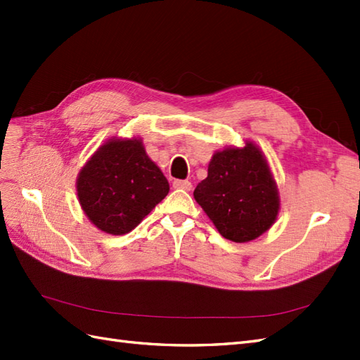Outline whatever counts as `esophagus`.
<instances>
[{
	"mask_svg": "<svg viewBox=\"0 0 360 360\" xmlns=\"http://www.w3.org/2000/svg\"><path fill=\"white\" fill-rule=\"evenodd\" d=\"M173 187H174V188H179V190H186V192H190V190H192V182H190V181L176 179V181L173 182Z\"/></svg>",
	"mask_w": 360,
	"mask_h": 360,
	"instance_id": "1",
	"label": "esophagus"
}]
</instances>
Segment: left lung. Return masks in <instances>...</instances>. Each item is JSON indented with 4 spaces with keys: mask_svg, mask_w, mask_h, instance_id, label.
Listing matches in <instances>:
<instances>
[{
    "mask_svg": "<svg viewBox=\"0 0 360 360\" xmlns=\"http://www.w3.org/2000/svg\"><path fill=\"white\" fill-rule=\"evenodd\" d=\"M193 196L218 232L233 243L258 238L277 219L280 196L266 156L254 142L213 155Z\"/></svg>",
    "mask_w": 360,
    "mask_h": 360,
    "instance_id": "obj_1",
    "label": "left lung"
}]
</instances>
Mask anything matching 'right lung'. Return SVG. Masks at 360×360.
I'll return each instance as SVG.
<instances>
[{"instance_id": "obj_1", "label": "right lung", "mask_w": 360, "mask_h": 360, "mask_svg": "<svg viewBox=\"0 0 360 360\" xmlns=\"http://www.w3.org/2000/svg\"><path fill=\"white\" fill-rule=\"evenodd\" d=\"M170 186L145 153L143 143L133 139L106 141L83 165L77 178V196L88 219L102 232H131Z\"/></svg>"}]
</instances>
